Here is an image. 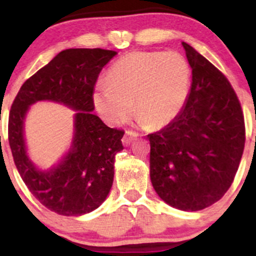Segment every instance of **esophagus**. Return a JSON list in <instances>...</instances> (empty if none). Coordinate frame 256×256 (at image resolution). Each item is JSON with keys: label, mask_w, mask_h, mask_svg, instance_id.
I'll use <instances>...</instances> for the list:
<instances>
[{"label": "esophagus", "mask_w": 256, "mask_h": 256, "mask_svg": "<svg viewBox=\"0 0 256 256\" xmlns=\"http://www.w3.org/2000/svg\"><path fill=\"white\" fill-rule=\"evenodd\" d=\"M137 136L138 134H136V132L126 131L124 137H122V144H124V146H128L134 140H136Z\"/></svg>", "instance_id": "esophagus-1"}]
</instances>
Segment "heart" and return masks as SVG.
I'll use <instances>...</instances> for the list:
<instances>
[{
  "label": "heart",
  "instance_id": "obj_1",
  "mask_svg": "<svg viewBox=\"0 0 256 256\" xmlns=\"http://www.w3.org/2000/svg\"><path fill=\"white\" fill-rule=\"evenodd\" d=\"M190 88V67L176 52H132L108 71L94 90V104L108 122L124 124L132 104L143 128H162L182 110Z\"/></svg>",
  "mask_w": 256,
  "mask_h": 256
}]
</instances>
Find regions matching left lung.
<instances>
[{
    "label": "left lung",
    "mask_w": 256,
    "mask_h": 256,
    "mask_svg": "<svg viewBox=\"0 0 256 256\" xmlns=\"http://www.w3.org/2000/svg\"><path fill=\"white\" fill-rule=\"evenodd\" d=\"M182 46L192 70V88L178 116L148 134L150 180L167 204L196 212L231 186L244 149V119L225 76L192 46Z\"/></svg>",
    "instance_id": "8db88e82"
}]
</instances>
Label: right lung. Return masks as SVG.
Returning <instances> with one entry per match:
<instances>
[{
	"label": "right lung",
	"instance_id": "add662e5",
	"mask_svg": "<svg viewBox=\"0 0 256 256\" xmlns=\"http://www.w3.org/2000/svg\"><path fill=\"white\" fill-rule=\"evenodd\" d=\"M116 52L66 49L22 84L10 113L8 140L14 162L32 195L52 212L79 216L98 208L114 178L116 154L124 131L110 128L92 113L94 86ZM56 102L75 110L72 146L49 169L28 156L24 122L32 104Z\"/></svg>",
	"mask_w": 256,
	"mask_h": 256
}]
</instances>
